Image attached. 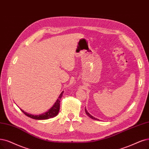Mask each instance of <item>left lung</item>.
Masks as SVG:
<instances>
[{"label":"left lung","instance_id":"left-lung-1","mask_svg":"<svg viewBox=\"0 0 149 149\" xmlns=\"http://www.w3.org/2000/svg\"><path fill=\"white\" fill-rule=\"evenodd\" d=\"M85 113H86V115H88V116L89 117H90L91 118H92V119H94V120H98L97 118H96L95 117H93V116H92V115H90V113H89L88 112H87V111H86V109L85 108Z\"/></svg>","mask_w":149,"mask_h":149}]
</instances>
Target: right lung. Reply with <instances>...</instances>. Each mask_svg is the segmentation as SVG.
I'll return each instance as SVG.
<instances>
[{
    "instance_id": "add662e5",
    "label": "right lung",
    "mask_w": 149,
    "mask_h": 149,
    "mask_svg": "<svg viewBox=\"0 0 149 149\" xmlns=\"http://www.w3.org/2000/svg\"><path fill=\"white\" fill-rule=\"evenodd\" d=\"M63 93L64 91H63L61 93L58 99L57 100L56 102H55V104L53 105V106L47 112L44 113L43 114L41 115H34L32 114H29L27 113L26 112H25L23 110H21V111L23 112L26 116L29 117L31 118L35 119V120H46V119H48L50 118H53L55 116H56L58 115L59 111V108H60V100L61 99L63 95Z\"/></svg>"
}]
</instances>
